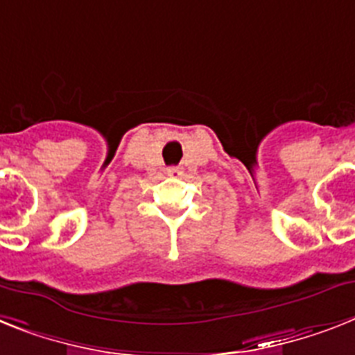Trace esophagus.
<instances>
[{
  "mask_svg": "<svg viewBox=\"0 0 355 355\" xmlns=\"http://www.w3.org/2000/svg\"><path fill=\"white\" fill-rule=\"evenodd\" d=\"M168 173L169 175H175V177H178V175H182V169L180 168H169Z\"/></svg>",
  "mask_w": 355,
  "mask_h": 355,
  "instance_id": "1",
  "label": "esophagus"
}]
</instances>
